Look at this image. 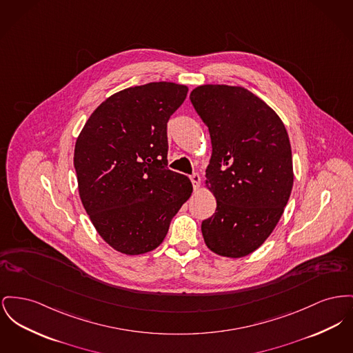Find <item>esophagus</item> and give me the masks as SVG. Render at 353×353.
I'll return each mask as SVG.
<instances>
[{"label":"esophagus","mask_w":353,"mask_h":353,"mask_svg":"<svg viewBox=\"0 0 353 353\" xmlns=\"http://www.w3.org/2000/svg\"><path fill=\"white\" fill-rule=\"evenodd\" d=\"M190 181H192V184H193L194 190H196V189H199V187H200V181H201V179H200V176H199V173H193V174L190 176Z\"/></svg>","instance_id":"1"}]
</instances>
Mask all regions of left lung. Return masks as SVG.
<instances>
[{"label":"left lung","instance_id":"obj_1","mask_svg":"<svg viewBox=\"0 0 353 353\" xmlns=\"http://www.w3.org/2000/svg\"><path fill=\"white\" fill-rule=\"evenodd\" d=\"M189 99L212 143L205 184L217 207L201 224L204 241L220 256L244 257L270 237L290 200L287 129L272 108L241 86L201 85Z\"/></svg>","mask_w":353,"mask_h":353}]
</instances>
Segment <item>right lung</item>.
<instances>
[{"label": "right lung", "mask_w": 353, "mask_h": 353, "mask_svg": "<svg viewBox=\"0 0 353 353\" xmlns=\"http://www.w3.org/2000/svg\"><path fill=\"white\" fill-rule=\"evenodd\" d=\"M185 85L149 83L106 99L76 141L81 203L99 234L125 254L165 239L192 193L187 176L168 168L166 124L187 97Z\"/></svg>", "instance_id": "obj_1"}]
</instances>
